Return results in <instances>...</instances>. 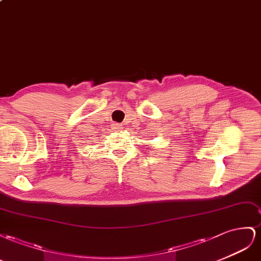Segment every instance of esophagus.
<instances>
[{
	"label": "esophagus",
	"instance_id": "1",
	"mask_svg": "<svg viewBox=\"0 0 261 261\" xmlns=\"http://www.w3.org/2000/svg\"><path fill=\"white\" fill-rule=\"evenodd\" d=\"M113 129H116V130H120V129H122V124L114 123V124H113Z\"/></svg>",
	"mask_w": 261,
	"mask_h": 261
}]
</instances>
